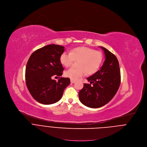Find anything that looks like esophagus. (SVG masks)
<instances>
[{
    "instance_id": "obj_1",
    "label": "esophagus",
    "mask_w": 147,
    "mask_h": 147,
    "mask_svg": "<svg viewBox=\"0 0 147 147\" xmlns=\"http://www.w3.org/2000/svg\"><path fill=\"white\" fill-rule=\"evenodd\" d=\"M70 82H71V84H74V83L76 82V81H75V80H70Z\"/></svg>"
}]
</instances>
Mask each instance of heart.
I'll return each instance as SVG.
<instances>
[{"label": "heart", "instance_id": "heart-1", "mask_svg": "<svg viewBox=\"0 0 147 147\" xmlns=\"http://www.w3.org/2000/svg\"><path fill=\"white\" fill-rule=\"evenodd\" d=\"M74 61H78V68H69L65 71V76L71 80H76L83 77L85 71L88 74L96 72L101 64L102 56L100 52L85 47L74 48L70 53L63 52L60 56L61 63L66 67L71 65Z\"/></svg>", "mask_w": 147, "mask_h": 147}]
</instances>
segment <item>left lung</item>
<instances>
[{
	"mask_svg": "<svg viewBox=\"0 0 147 147\" xmlns=\"http://www.w3.org/2000/svg\"><path fill=\"white\" fill-rule=\"evenodd\" d=\"M105 60L100 70L87 78L90 82L84 84L79 92L81 103L92 108H100L108 104L116 94L121 82L120 70L117 57L107 49L100 46Z\"/></svg>",
	"mask_w": 147,
	"mask_h": 147,
	"instance_id": "left-lung-1",
	"label": "left lung"
}]
</instances>
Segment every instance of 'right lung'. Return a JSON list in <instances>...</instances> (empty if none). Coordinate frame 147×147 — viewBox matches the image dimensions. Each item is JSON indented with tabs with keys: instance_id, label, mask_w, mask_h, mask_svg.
<instances>
[{
	"instance_id": "obj_1",
	"label": "right lung",
	"mask_w": 147,
	"mask_h": 147,
	"mask_svg": "<svg viewBox=\"0 0 147 147\" xmlns=\"http://www.w3.org/2000/svg\"><path fill=\"white\" fill-rule=\"evenodd\" d=\"M64 51L62 46L49 45L35 51L28 60L26 84L31 95L39 103L50 105L58 102L70 83L69 78L61 77L58 81L52 79L62 74L60 56Z\"/></svg>"
}]
</instances>
